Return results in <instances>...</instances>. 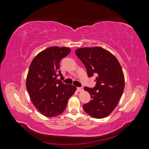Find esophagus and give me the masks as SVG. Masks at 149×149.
Returning a JSON list of instances; mask_svg holds the SVG:
<instances>
[{
  "mask_svg": "<svg viewBox=\"0 0 149 149\" xmlns=\"http://www.w3.org/2000/svg\"><path fill=\"white\" fill-rule=\"evenodd\" d=\"M77 91L78 92H81V91H83V88H80V87L77 88Z\"/></svg>",
  "mask_w": 149,
  "mask_h": 149,
  "instance_id": "34e87169",
  "label": "esophagus"
}]
</instances>
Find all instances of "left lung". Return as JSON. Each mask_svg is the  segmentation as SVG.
Wrapping results in <instances>:
<instances>
[{"mask_svg": "<svg viewBox=\"0 0 149 149\" xmlns=\"http://www.w3.org/2000/svg\"><path fill=\"white\" fill-rule=\"evenodd\" d=\"M75 53L84 65L89 77L96 75V84L84 87L91 97L83 109L96 119L106 118L118 105L125 86L124 75L118 59L101 47L80 48Z\"/></svg>", "mask_w": 149, "mask_h": 149, "instance_id": "left-lung-1", "label": "left lung"}]
</instances>
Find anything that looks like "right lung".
Here are the masks:
<instances>
[{
  "instance_id": "1",
  "label": "right lung",
  "mask_w": 149,
  "mask_h": 149,
  "mask_svg": "<svg viewBox=\"0 0 149 149\" xmlns=\"http://www.w3.org/2000/svg\"><path fill=\"white\" fill-rule=\"evenodd\" d=\"M71 52L68 47H49L40 52L31 61L26 76V87L31 101L42 115L53 118L65 109L76 87L58 79H63L60 62Z\"/></svg>"
}]
</instances>
